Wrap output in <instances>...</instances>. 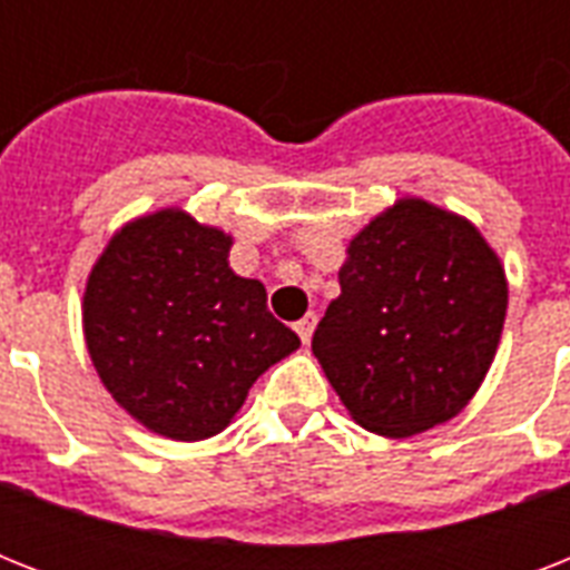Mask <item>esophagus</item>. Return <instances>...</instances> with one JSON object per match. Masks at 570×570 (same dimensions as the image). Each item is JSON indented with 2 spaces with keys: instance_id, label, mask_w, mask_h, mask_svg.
<instances>
[{
  "instance_id": "esophagus-1",
  "label": "esophagus",
  "mask_w": 570,
  "mask_h": 570,
  "mask_svg": "<svg viewBox=\"0 0 570 570\" xmlns=\"http://www.w3.org/2000/svg\"><path fill=\"white\" fill-rule=\"evenodd\" d=\"M293 328H295V334H298V337H302V343H311L313 328H316V313H307V316H304V320L295 322Z\"/></svg>"
}]
</instances>
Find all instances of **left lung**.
<instances>
[{"label":"left lung","instance_id":"left-lung-1","mask_svg":"<svg viewBox=\"0 0 570 570\" xmlns=\"http://www.w3.org/2000/svg\"><path fill=\"white\" fill-rule=\"evenodd\" d=\"M505 304V272L482 233L402 197L348 242L313 355L355 423L411 438L473 399L500 346Z\"/></svg>","mask_w":570,"mask_h":570}]
</instances>
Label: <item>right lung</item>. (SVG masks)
I'll use <instances>...</instances> for the list:
<instances>
[{"instance_id":"add662e5","label":"right lung","mask_w":570,"mask_h":570,"mask_svg":"<svg viewBox=\"0 0 570 570\" xmlns=\"http://www.w3.org/2000/svg\"><path fill=\"white\" fill-rule=\"evenodd\" d=\"M233 239L183 209L124 224L94 263L82 328L94 370L127 414L171 441L230 425L250 384L302 346L266 286L227 263Z\"/></svg>"}]
</instances>
